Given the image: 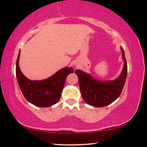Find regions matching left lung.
<instances>
[{
  "mask_svg": "<svg viewBox=\"0 0 147 147\" xmlns=\"http://www.w3.org/2000/svg\"><path fill=\"white\" fill-rule=\"evenodd\" d=\"M121 49L124 60V68L121 75L115 80L105 82H99L94 79L90 75L81 70H76L75 71L78 76L79 85L82 97L89 105L95 107H103L113 102L120 95L127 76V63L124 50L122 48Z\"/></svg>",
  "mask_w": 147,
  "mask_h": 147,
  "instance_id": "1",
  "label": "left lung"
}]
</instances>
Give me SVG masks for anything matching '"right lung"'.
<instances>
[{
  "mask_svg": "<svg viewBox=\"0 0 147 147\" xmlns=\"http://www.w3.org/2000/svg\"><path fill=\"white\" fill-rule=\"evenodd\" d=\"M20 53L16 60V75L18 84L25 98L39 107L51 106L59 100L67 76L73 72V69H61L50 78L42 81H31L22 74L18 65Z\"/></svg>",
  "mask_w": 147,
  "mask_h": 147,
  "instance_id": "add662e5",
  "label": "right lung"
}]
</instances>
